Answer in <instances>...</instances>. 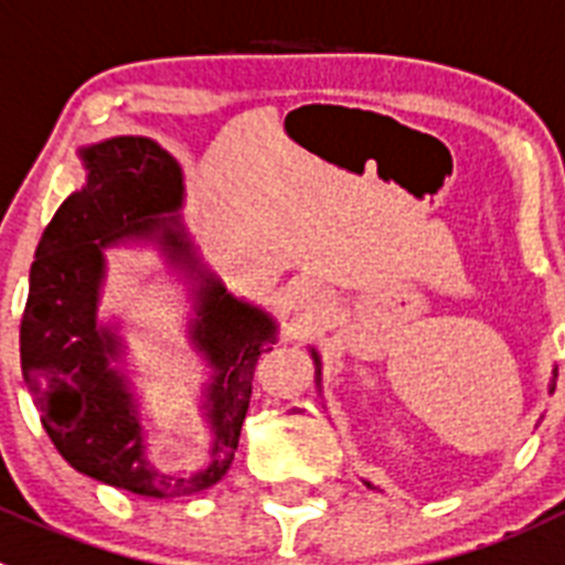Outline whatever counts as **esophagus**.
Instances as JSON below:
<instances>
[{"label": "esophagus", "instance_id": "1", "mask_svg": "<svg viewBox=\"0 0 565 565\" xmlns=\"http://www.w3.org/2000/svg\"><path fill=\"white\" fill-rule=\"evenodd\" d=\"M295 303H298L301 309H315L320 303V292L312 287H301L298 292H295Z\"/></svg>", "mask_w": 565, "mask_h": 565}]
</instances>
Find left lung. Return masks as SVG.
Instances as JSON below:
<instances>
[{
	"instance_id": "8db88e82",
	"label": "left lung",
	"mask_w": 565,
	"mask_h": 565,
	"mask_svg": "<svg viewBox=\"0 0 565 565\" xmlns=\"http://www.w3.org/2000/svg\"><path fill=\"white\" fill-rule=\"evenodd\" d=\"M312 360H315V383H318V388H320V358H318V352H315V349H312ZM555 380H557V369L552 371V383H548V394H555ZM363 484L374 490V484H371V481H363Z\"/></svg>"
}]
</instances>
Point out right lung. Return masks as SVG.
I'll use <instances>...</instances> for the list:
<instances>
[{"instance_id": "add662e5", "label": "right lung", "mask_w": 565, "mask_h": 565, "mask_svg": "<svg viewBox=\"0 0 565 565\" xmlns=\"http://www.w3.org/2000/svg\"><path fill=\"white\" fill-rule=\"evenodd\" d=\"M86 182L61 202L30 267L19 352L42 425L70 467L146 498L194 495L222 479L238 447L253 371L278 340L262 307L227 292L196 256L182 225L180 162L151 137H109L78 151ZM157 244L196 280L189 337L212 369L203 413L212 430L209 465L191 477L160 473L145 450L130 381L117 363L125 344L97 320L106 246Z\"/></svg>"}]
</instances>
